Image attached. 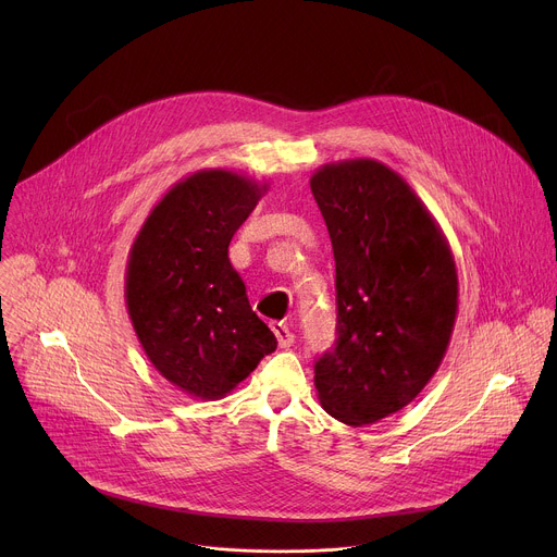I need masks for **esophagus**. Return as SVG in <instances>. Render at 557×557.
Listing matches in <instances>:
<instances>
[{
  "mask_svg": "<svg viewBox=\"0 0 557 557\" xmlns=\"http://www.w3.org/2000/svg\"><path fill=\"white\" fill-rule=\"evenodd\" d=\"M271 331L275 333L280 348H290V346H293L295 337H293L290 329H288L284 322H271Z\"/></svg>",
  "mask_w": 557,
  "mask_h": 557,
  "instance_id": "34e87169",
  "label": "esophagus"
}]
</instances>
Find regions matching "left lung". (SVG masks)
Masks as SVG:
<instances>
[{"instance_id": "left-lung-1", "label": "left lung", "mask_w": 557, "mask_h": 557, "mask_svg": "<svg viewBox=\"0 0 557 557\" xmlns=\"http://www.w3.org/2000/svg\"><path fill=\"white\" fill-rule=\"evenodd\" d=\"M335 253L337 339L314 361L322 408L361 428L404 410L438 370L458 312L447 237L412 187L372 158L310 178Z\"/></svg>"}]
</instances>
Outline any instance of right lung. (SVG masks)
Listing matches in <instances>:
<instances>
[{
    "label": "right lung",
    "instance_id": "1",
    "mask_svg": "<svg viewBox=\"0 0 557 557\" xmlns=\"http://www.w3.org/2000/svg\"><path fill=\"white\" fill-rule=\"evenodd\" d=\"M267 189L200 170L158 200L129 249L125 304L136 337L158 372L202 401L222 399L277 348L228 262L233 233Z\"/></svg>",
    "mask_w": 557,
    "mask_h": 557
}]
</instances>
